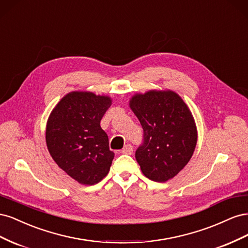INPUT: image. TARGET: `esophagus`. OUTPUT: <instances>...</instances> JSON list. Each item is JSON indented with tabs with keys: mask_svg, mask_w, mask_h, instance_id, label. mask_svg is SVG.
<instances>
[{
	"mask_svg": "<svg viewBox=\"0 0 248 248\" xmlns=\"http://www.w3.org/2000/svg\"><path fill=\"white\" fill-rule=\"evenodd\" d=\"M133 152V148L131 145H126L122 150H121V153L122 154H127V155H131Z\"/></svg>",
	"mask_w": 248,
	"mask_h": 248,
	"instance_id": "esophagus-1",
	"label": "esophagus"
}]
</instances>
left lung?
<instances>
[{"label": "left lung", "mask_w": 248, "mask_h": 248, "mask_svg": "<svg viewBox=\"0 0 248 248\" xmlns=\"http://www.w3.org/2000/svg\"><path fill=\"white\" fill-rule=\"evenodd\" d=\"M129 107L144 129V142L136 152L142 174L155 182L172 179L197 146V125L189 108L170 90L134 94Z\"/></svg>", "instance_id": "8db88e82"}]
</instances>
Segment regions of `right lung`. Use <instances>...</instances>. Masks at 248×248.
I'll use <instances>...</instances> for the list:
<instances>
[{
  "instance_id": "1",
  "label": "right lung",
  "mask_w": 248,
  "mask_h": 248,
  "mask_svg": "<svg viewBox=\"0 0 248 248\" xmlns=\"http://www.w3.org/2000/svg\"><path fill=\"white\" fill-rule=\"evenodd\" d=\"M111 98L93 92L66 94L51 110L46 140L52 159L67 175L84 185H94L106 177L115 153L100 121Z\"/></svg>"
}]
</instances>
